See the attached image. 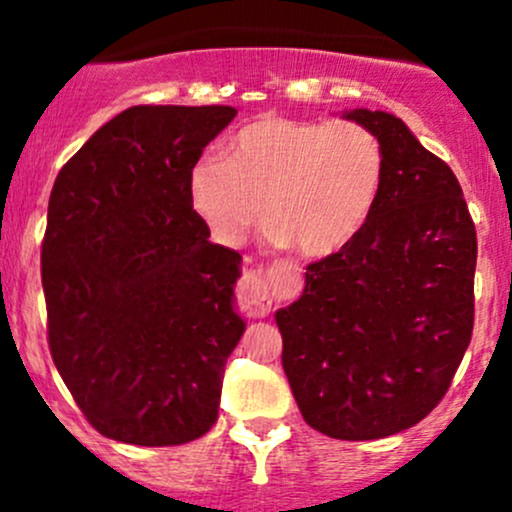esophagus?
Wrapping results in <instances>:
<instances>
[{"mask_svg":"<svg viewBox=\"0 0 512 512\" xmlns=\"http://www.w3.org/2000/svg\"><path fill=\"white\" fill-rule=\"evenodd\" d=\"M237 302L252 317H265L272 309V287L270 280L262 270H250L245 272V277L240 280V287H237Z\"/></svg>","mask_w":512,"mask_h":512,"instance_id":"1","label":"esophagus"}]
</instances>
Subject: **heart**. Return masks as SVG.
<instances>
[{"label":"heart","instance_id":"1","mask_svg":"<svg viewBox=\"0 0 512 512\" xmlns=\"http://www.w3.org/2000/svg\"><path fill=\"white\" fill-rule=\"evenodd\" d=\"M384 173V146L361 123L262 116L232 136L223 158L193 170L190 195L225 245H240L265 213L272 240L319 260L364 230Z\"/></svg>","mask_w":512,"mask_h":512}]
</instances>
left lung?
Returning <instances> with one entry per match:
<instances>
[{
    "instance_id": "8db88e82",
    "label": "left lung",
    "mask_w": 512,
    "mask_h": 512,
    "mask_svg": "<svg viewBox=\"0 0 512 512\" xmlns=\"http://www.w3.org/2000/svg\"><path fill=\"white\" fill-rule=\"evenodd\" d=\"M386 156L364 230L307 265L302 297L275 314L304 421L371 441L416 426L446 396L471 344L476 225L453 170L404 121L356 108Z\"/></svg>"
}]
</instances>
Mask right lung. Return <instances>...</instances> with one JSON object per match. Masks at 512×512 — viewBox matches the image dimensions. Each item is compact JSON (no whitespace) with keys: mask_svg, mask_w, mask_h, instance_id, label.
<instances>
[{"mask_svg":"<svg viewBox=\"0 0 512 512\" xmlns=\"http://www.w3.org/2000/svg\"><path fill=\"white\" fill-rule=\"evenodd\" d=\"M232 106H131L66 160L41 242L49 352L86 421L180 446L218 418L240 252L213 245L190 178Z\"/></svg>","mask_w":512,"mask_h":512,"instance_id":"right-lung-1","label":"right lung"}]
</instances>
